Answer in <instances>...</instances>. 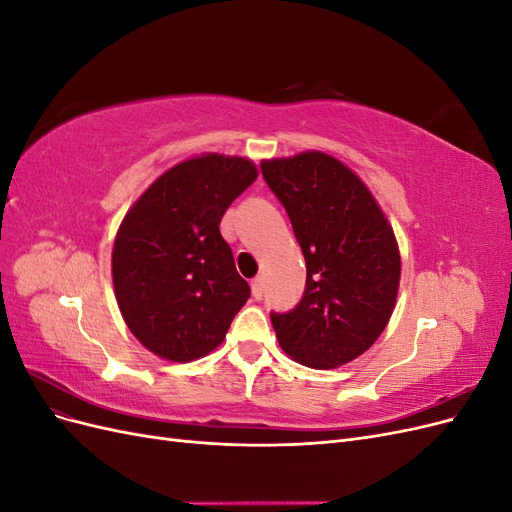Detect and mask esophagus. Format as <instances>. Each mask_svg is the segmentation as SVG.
Masks as SVG:
<instances>
[{
    "mask_svg": "<svg viewBox=\"0 0 512 512\" xmlns=\"http://www.w3.org/2000/svg\"><path fill=\"white\" fill-rule=\"evenodd\" d=\"M262 290H265V288H262V277L258 275V277H254V280H252V294H254V299H262Z\"/></svg>",
    "mask_w": 512,
    "mask_h": 512,
    "instance_id": "esophagus-1",
    "label": "esophagus"
}]
</instances>
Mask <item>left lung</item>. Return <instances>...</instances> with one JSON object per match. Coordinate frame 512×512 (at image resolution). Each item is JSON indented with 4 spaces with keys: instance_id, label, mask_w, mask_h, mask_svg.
<instances>
[{
    "instance_id": "left-lung-1",
    "label": "left lung",
    "mask_w": 512,
    "mask_h": 512,
    "mask_svg": "<svg viewBox=\"0 0 512 512\" xmlns=\"http://www.w3.org/2000/svg\"><path fill=\"white\" fill-rule=\"evenodd\" d=\"M260 170L288 213L307 267L299 305L271 314L277 342L307 367L350 363L371 348L395 309V232L367 185L329 153L265 160Z\"/></svg>"
}]
</instances>
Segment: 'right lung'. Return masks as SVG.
<instances>
[{
  "label": "right lung",
  "instance_id": "obj_1",
  "mask_svg": "<svg viewBox=\"0 0 512 512\" xmlns=\"http://www.w3.org/2000/svg\"><path fill=\"white\" fill-rule=\"evenodd\" d=\"M256 177L252 160L203 153L168 168L123 218L113 245L117 305L162 359L188 363L218 348L250 299L220 222Z\"/></svg>",
  "mask_w": 512,
  "mask_h": 512
}]
</instances>
